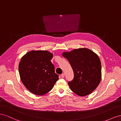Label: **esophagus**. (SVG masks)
I'll return each mask as SVG.
<instances>
[{
  "instance_id": "34e87169",
  "label": "esophagus",
  "mask_w": 121,
  "mask_h": 121,
  "mask_svg": "<svg viewBox=\"0 0 121 121\" xmlns=\"http://www.w3.org/2000/svg\"><path fill=\"white\" fill-rule=\"evenodd\" d=\"M65 76V75L64 73H63V74H62L61 75V77H62V78H64Z\"/></svg>"
}]
</instances>
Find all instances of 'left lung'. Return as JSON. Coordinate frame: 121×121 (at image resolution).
Wrapping results in <instances>:
<instances>
[{
    "instance_id": "obj_1",
    "label": "left lung",
    "mask_w": 121,
    "mask_h": 121,
    "mask_svg": "<svg viewBox=\"0 0 121 121\" xmlns=\"http://www.w3.org/2000/svg\"><path fill=\"white\" fill-rule=\"evenodd\" d=\"M63 56L68 60L74 72V79L68 82L71 90L81 96L92 93L101 79V65L98 56L86 48L65 52Z\"/></svg>"
}]
</instances>
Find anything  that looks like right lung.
I'll return each instance as SVG.
<instances>
[{"label":"right lung","instance_id":"obj_1","mask_svg":"<svg viewBox=\"0 0 121 121\" xmlns=\"http://www.w3.org/2000/svg\"><path fill=\"white\" fill-rule=\"evenodd\" d=\"M52 57L46 50H32L22 57L19 65L21 80L32 93L38 95L48 93L58 80L50 61Z\"/></svg>","mask_w":121,"mask_h":121}]
</instances>
